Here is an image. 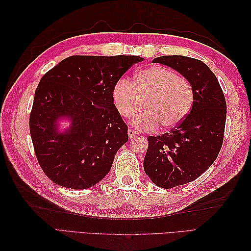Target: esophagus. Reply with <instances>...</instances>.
I'll use <instances>...</instances> for the list:
<instances>
[{"mask_svg": "<svg viewBox=\"0 0 251 251\" xmlns=\"http://www.w3.org/2000/svg\"><path fill=\"white\" fill-rule=\"evenodd\" d=\"M137 135H138V132L136 130L131 129V128L128 129V137L130 138V139H132V138H135Z\"/></svg>", "mask_w": 251, "mask_h": 251, "instance_id": "1", "label": "esophagus"}]
</instances>
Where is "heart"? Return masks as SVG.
I'll return each mask as SVG.
<instances>
[{
    "instance_id": "obj_1",
    "label": "heart",
    "mask_w": 251,
    "mask_h": 251,
    "mask_svg": "<svg viewBox=\"0 0 251 251\" xmlns=\"http://www.w3.org/2000/svg\"><path fill=\"white\" fill-rule=\"evenodd\" d=\"M117 111L128 119L142 108L145 111L131 119V126L152 131L162 126L173 129L182 122L193 105V88L188 79L162 66L137 72L134 81L122 78L113 88Z\"/></svg>"
}]
</instances>
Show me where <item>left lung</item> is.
I'll return each instance as SVG.
<instances>
[{
    "instance_id": "1",
    "label": "left lung",
    "mask_w": 251,
    "mask_h": 251,
    "mask_svg": "<svg viewBox=\"0 0 251 251\" xmlns=\"http://www.w3.org/2000/svg\"><path fill=\"white\" fill-rule=\"evenodd\" d=\"M180 73L193 88L188 116L169 134L148 137L145 173L164 189L189 183L211 166L220 152L226 102L218 78L204 62L185 56H162L153 60Z\"/></svg>"
}]
</instances>
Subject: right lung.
Returning a JSON list of instances; mask_svg holds the SVG:
<instances>
[{
	"label": "right lung",
	"mask_w": 251,
	"mask_h": 251,
	"mask_svg": "<svg viewBox=\"0 0 251 251\" xmlns=\"http://www.w3.org/2000/svg\"><path fill=\"white\" fill-rule=\"evenodd\" d=\"M139 56H71L41 78L30 114L37 161L52 182L92 188L109 174L128 140L113 88ZM69 126L61 129V122Z\"/></svg>",
	"instance_id": "add662e5"
}]
</instances>
